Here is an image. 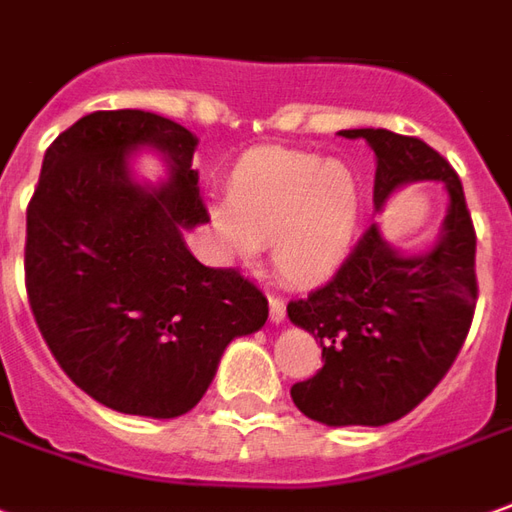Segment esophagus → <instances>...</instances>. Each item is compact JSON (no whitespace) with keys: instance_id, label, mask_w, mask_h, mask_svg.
Wrapping results in <instances>:
<instances>
[{"instance_id":"34e87169","label":"esophagus","mask_w":512,"mask_h":512,"mask_svg":"<svg viewBox=\"0 0 512 512\" xmlns=\"http://www.w3.org/2000/svg\"><path fill=\"white\" fill-rule=\"evenodd\" d=\"M286 320V303L281 297H270V322L281 325Z\"/></svg>"}]
</instances>
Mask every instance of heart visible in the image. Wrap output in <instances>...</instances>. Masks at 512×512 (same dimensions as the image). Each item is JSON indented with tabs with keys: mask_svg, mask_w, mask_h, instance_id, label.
Wrapping results in <instances>:
<instances>
[{
	"mask_svg": "<svg viewBox=\"0 0 512 512\" xmlns=\"http://www.w3.org/2000/svg\"><path fill=\"white\" fill-rule=\"evenodd\" d=\"M228 206L212 220L237 264H256L273 245L275 270L295 286H317L339 273L361 220V181L339 159L292 148H262L228 179Z\"/></svg>",
	"mask_w": 512,
	"mask_h": 512,
	"instance_id": "heart-1",
	"label": "heart"
}]
</instances>
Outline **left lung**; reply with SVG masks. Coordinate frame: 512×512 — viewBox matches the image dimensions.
<instances>
[{
	"label": "left lung",
	"mask_w": 512,
	"mask_h": 512,
	"mask_svg": "<svg viewBox=\"0 0 512 512\" xmlns=\"http://www.w3.org/2000/svg\"><path fill=\"white\" fill-rule=\"evenodd\" d=\"M375 151V212L416 181L447 192L436 239L405 253L372 223L331 284L286 306L297 328L320 339L325 364L292 386V400L328 427H380L402 419L436 389L469 333L477 275L463 184L438 151L389 129H344Z\"/></svg>",
	"instance_id": "1"
}]
</instances>
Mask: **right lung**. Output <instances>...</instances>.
<instances>
[{"label": "right lung", "instance_id": "add662e5", "mask_svg": "<svg viewBox=\"0 0 512 512\" xmlns=\"http://www.w3.org/2000/svg\"><path fill=\"white\" fill-rule=\"evenodd\" d=\"M195 148L181 123L107 110L79 118L43 157L24 250L32 314L65 375L112 411H192L228 344L267 322L248 278L204 267L184 242L209 223ZM137 150L166 159L157 182L133 170Z\"/></svg>", "mask_w": 512, "mask_h": 512}]
</instances>
